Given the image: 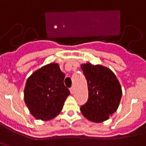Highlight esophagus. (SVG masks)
I'll list each match as a JSON object with an SVG mask.
<instances>
[{
  "mask_svg": "<svg viewBox=\"0 0 146 146\" xmlns=\"http://www.w3.org/2000/svg\"><path fill=\"white\" fill-rule=\"evenodd\" d=\"M70 92H71V94H73V92H74V87H72L70 88Z\"/></svg>",
  "mask_w": 146,
  "mask_h": 146,
  "instance_id": "esophagus-1",
  "label": "esophagus"
}]
</instances>
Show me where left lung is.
<instances>
[{
  "instance_id": "1",
  "label": "left lung",
  "mask_w": 146,
  "mask_h": 146,
  "mask_svg": "<svg viewBox=\"0 0 146 146\" xmlns=\"http://www.w3.org/2000/svg\"><path fill=\"white\" fill-rule=\"evenodd\" d=\"M87 81L88 100L81 106L82 115L90 121L108 120L118 108L122 90L116 76L109 68L86 63L81 65Z\"/></svg>"
}]
</instances>
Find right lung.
I'll return each instance as SVG.
<instances>
[{"label":"right lung","mask_w":146,"mask_h":146,"mask_svg":"<svg viewBox=\"0 0 146 146\" xmlns=\"http://www.w3.org/2000/svg\"><path fill=\"white\" fill-rule=\"evenodd\" d=\"M64 77L59 64L50 63L34 72L28 78L24 100L35 118L49 120L62 111L70 95L64 84Z\"/></svg>","instance_id":"add662e5"}]
</instances>
